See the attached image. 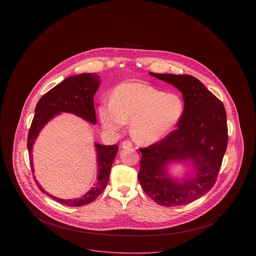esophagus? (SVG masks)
Wrapping results in <instances>:
<instances>
[{
    "label": "esophagus",
    "instance_id": "obj_1",
    "mask_svg": "<svg viewBox=\"0 0 256 256\" xmlns=\"http://www.w3.org/2000/svg\"><path fill=\"white\" fill-rule=\"evenodd\" d=\"M122 148H132L133 145H132V143L130 141H124L122 143Z\"/></svg>",
    "mask_w": 256,
    "mask_h": 256
}]
</instances>
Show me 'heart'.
I'll use <instances>...</instances> for the list:
<instances>
[{"instance_id":"obj_1","label":"heart","mask_w":256,"mask_h":256,"mask_svg":"<svg viewBox=\"0 0 256 256\" xmlns=\"http://www.w3.org/2000/svg\"><path fill=\"white\" fill-rule=\"evenodd\" d=\"M183 100L176 94H166L141 82L118 86L111 102L98 108L104 129L116 132L130 122V134L140 145H154L168 137L184 114Z\"/></svg>"}]
</instances>
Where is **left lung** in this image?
<instances>
[{
  "label": "left lung",
  "mask_w": 256,
  "mask_h": 256,
  "mask_svg": "<svg viewBox=\"0 0 256 256\" xmlns=\"http://www.w3.org/2000/svg\"><path fill=\"white\" fill-rule=\"evenodd\" d=\"M172 84L182 94L184 114L164 140L141 148L139 182L156 203L182 206L205 195L216 182L228 145L226 113L224 104L190 74L150 73ZM192 168L176 179L168 168L172 163Z\"/></svg>",
  "instance_id": "1"
}]
</instances>
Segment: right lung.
<instances>
[{
	"instance_id": "right-lung-1",
	"label": "right lung",
	"mask_w": 256,
	"mask_h": 256,
	"mask_svg": "<svg viewBox=\"0 0 256 256\" xmlns=\"http://www.w3.org/2000/svg\"><path fill=\"white\" fill-rule=\"evenodd\" d=\"M100 84V76L94 73H84L65 78L37 102L36 114L28 132V150L32 154L34 145L44 126L62 112L72 113L86 122L96 125V116L94 106V96ZM98 162V176L94 186L82 196L74 199H61L49 194L36 180L38 188L44 194L66 206L78 207L92 203L104 190L110 180V170L116 156L118 146H106L94 142ZM32 170L34 172L32 156H30Z\"/></svg>"
}]
</instances>
